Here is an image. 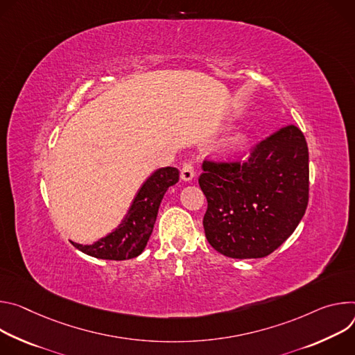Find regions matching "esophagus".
<instances>
[{
	"label": "esophagus",
	"instance_id": "1",
	"mask_svg": "<svg viewBox=\"0 0 355 355\" xmlns=\"http://www.w3.org/2000/svg\"><path fill=\"white\" fill-rule=\"evenodd\" d=\"M194 175H196V172H194L193 165H191V164H184L183 168H182V171H180V178H182V180L190 182V180L194 178Z\"/></svg>",
	"mask_w": 355,
	"mask_h": 355
}]
</instances>
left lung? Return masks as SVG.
I'll list each match as a JSON object with an SVG mask.
<instances>
[{
  "instance_id": "8db88e82",
  "label": "left lung",
  "mask_w": 355,
  "mask_h": 355,
  "mask_svg": "<svg viewBox=\"0 0 355 355\" xmlns=\"http://www.w3.org/2000/svg\"><path fill=\"white\" fill-rule=\"evenodd\" d=\"M206 239L220 254L263 258L296 230L309 202V149L286 125L255 145L243 162H203Z\"/></svg>"
}]
</instances>
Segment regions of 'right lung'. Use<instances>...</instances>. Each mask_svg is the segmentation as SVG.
Here are the masks:
<instances>
[{
    "label": "right lung",
    "instance_id": "add662e5",
    "mask_svg": "<svg viewBox=\"0 0 355 355\" xmlns=\"http://www.w3.org/2000/svg\"><path fill=\"white\" fill-rule=\"evenodd\" d=\"M176 168L155 171L141 186L121 224L92 245L71 243L78 251L90 257L111 261H124L138 257L146 247L156 221L157 210L166 190L178 183Z\"/></svg>",
    "mask_w": 355,
    "mask_h": 355
}]
</instances>
